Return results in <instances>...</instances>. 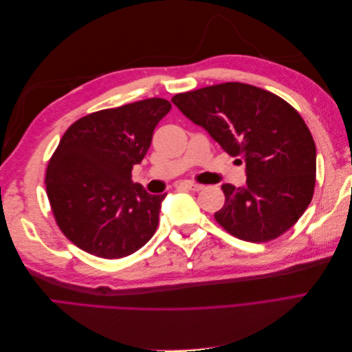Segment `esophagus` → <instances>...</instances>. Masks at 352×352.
<instances>
[{
    "label": "esophagus",
    "instance_id": "34e87169",
    "mask_svg": "<svg viewBox=\"0 0 352 352\" xmlns=\"http://www.w3.org/2000/svg\"><path fill=\"white\" fill-rule=\"evenodd\" d=\"M180 186H184V188H186V189H189V190H195V192H197V190H201L202 188H204L201 184L192 182V180H185V182L180 184Z\"/></svg>",
    "mask_w": 352,
    "mask_h": 352
}]
</instances>
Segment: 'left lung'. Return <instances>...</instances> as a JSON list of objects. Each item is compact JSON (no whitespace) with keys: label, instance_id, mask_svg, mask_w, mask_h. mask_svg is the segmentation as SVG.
<instances>
[{"label":"left lung","instance_id":"8db88e82","mask_svg":"<svg viewBox=\"0 0 352 352\" xmlns=\"http://www.w3.org/2000/svg\"><path fill=\"white\" fill-rule=\"evenodd\" d=\"M172 102L245 162L247 185H221L219 225L248 242H269L289 230L316 186V144L300 113L278 95L241 82L176 94Z\"/></svg>","mask_w":352,"mask_h":352}]
</instances>
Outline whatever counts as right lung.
Masks as SVG:
<instances>
[{
    "mask_svg": "<svg viewBox=\"0 0 352 352\" xmlns=\"http://www.w3.org/2000/svg\"><path fill=\"white\" fill-rule=\"evenodd\" d=\"M170 109L164 98L136 101L80 117L63 135L47 167V195L60 230L80 250L114 260L153 238L166 194H148L132 168Z\"/></svg>",
    "mask_w": 352,
    "mask_h": 352,
    "instance_id": "1",
    "label": "right lung"
}]
</instances>
